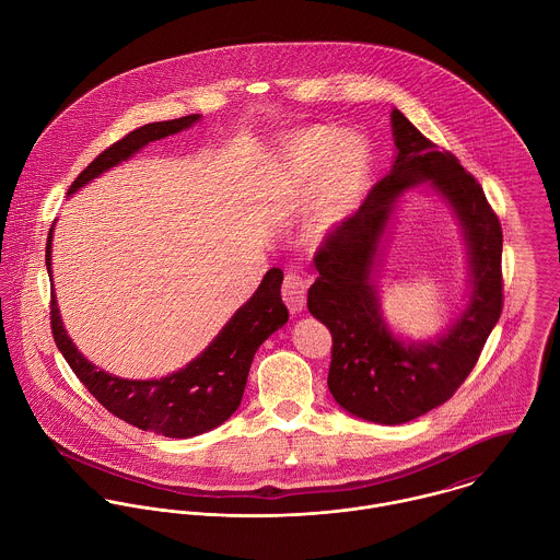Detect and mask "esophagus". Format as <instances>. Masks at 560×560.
I'll use <instances>...</instances> for the list:
<instances>
[{"label": "esophagus", "instance_id": "34e87169", "mask_svg": "<svg viewBox=\"0 0 560 560\" xmlns=\"http://www.w3.org/2000/svg\"><path fill=\"white\" fill-rule=\"evenodd\" d=\"M307 288H310V281L303 279L301 275H296V272L285 275L281 294H283V301H285V305H288V310H290L292 314H301V312L305 310V303H307Z\"/></svg>", "mask_w": 560, "mask_h": 560}]
</instances>
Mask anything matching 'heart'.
Masks as SVG:
<instances>
[{"instance_id": "1", "label": "heart", "mask_w": 560, "mask_h": 560, "mask_svg": "<svg viewBox=\"0 0 560 560\" xmlns=\"http://www.w3.org/2000/svg\"><path fill=\"white\" fill-rule=\"evenodd\" d=\"M275 166L283 188L294 195H303L313 184L301 235L318 248L361 208L374 175V151L363 133L312 127L292 133L279 147Z\"/></svg>"}]
</instances>
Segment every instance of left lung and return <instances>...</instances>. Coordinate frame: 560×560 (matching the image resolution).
Segmentation results:
<instances>
[{
  "instance_id": "left-lung-1",
  "label": "left lung",
  "mask_w": 560,
  "mask_h": 560,
  "mask_svg": "<svg viewBox=\"0 0 560 560\" xmlns=\"http://www.w3.org/2000/svg\"><path fill=\"white\" fill-rule=\"evenodd\" d=\"M396 155L365 203L316 255L307 307L334 337L329 392L365 422L396 427L444 405L467 378L502 314V229L480 184L392 110ZM422 185L457 221L468 255L466 303L446 330L413 340L380 307L377 275L405 191Z\"/></svg>"
}]
</instances>
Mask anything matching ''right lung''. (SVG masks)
<instances>
[{
    "label": "right lung",
    "mask_w": 560,
    "mask_h": 560,
    "mask_svg": "<svg viewBox=\"0 0 560 560\" xmlns=\"http://www.w3.org/2000/svg\"><path fill=\"white\" fill-rule=\"evenodd\" d=\"M199 120L201 114H190L133 129L80 173L69 188V195H75L100 175L127 162L149 142L179 133ZM54 226L56 223L49 229L45 250L51 283ZM281 283L283 272L270 268L253 296L235 310L208 348L184 368L160 378H120L89 361L65 329L56 292H51V331L56 346L78 378L113 416L155 435L188 440L221 427L240 407L257 348L288 323V310L281 301Z\"/></svg>",
    "instance_id": "right-lung-1"
}]
</instances>
